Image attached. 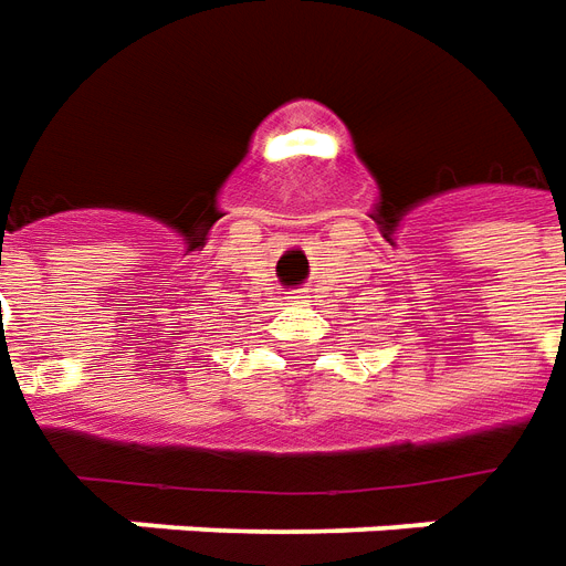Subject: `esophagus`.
I'll return each instance as SVG.
<instances>
[{
  "mask_svg": "<svg viewBox=\"0 0 566 566\" xmlns=\"http://www.w3.org/2000/svg\"><path fill=\"white\" fill-rule=\"evenodd\" d=\"M292 298H298V301H301V298H307V295H301V292H292Z\"/></svg>",
  "mask_w": 566,
  "mask_h": 566,
  "instance_id": "esophagus-1",
  "label": "esophagus"
}]
</instances>
